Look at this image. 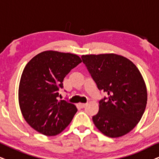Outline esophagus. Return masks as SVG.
I'll use <instances>...</instances> for the list:
<instances>
[{"mask_svg":"<svg viewBox=\"0 0 159 159\" xmlns=\"http://www.w3.org/2000/svg\"><path fill=\"white\" fill-rule=\"evenodd\" d=\"M86 105H87L86 103H79V106H81V108H84Z\"/></svg>","mask_w":159,"mask_h":159,"instance_id":"obj_1","label":"esophagus"}]
</instances>
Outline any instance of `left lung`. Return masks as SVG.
Listing matches in <instances>:
<instances>
[{
    "instance_id": "left-lung-1",
    "label": "left lung",
    "mask_w": 159,
    "mask_h": 159,
    "mask_svg": "<svg viewBox=\"0 0 159 159\" xmlns=\"http://www.w3.org/2000/svg\"><path fill=\"white\" fill-rule=\"evenodd\" d=\"M82 61L100 90L108 94L92 116L96 128L106 136L129 133L140 121L148 101L145 82L130 60L115 53L81 56Z\"/></svg>"
}]
</instances>
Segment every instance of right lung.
<instances>
[{"instance_id": "obj_1", "label": "right lung", "mask_w": 159, "mask_h": 159, "mask_svg": "<svg viewBox=\"0 0 159 159\" xmlns=\"http://www.w3.org/2000/svg\"><path fill=\"white\" fill-rule=\"evenodd\" d=\"M82 61L75 54L46 51L36 55L24 68L18 89L21 113L32 128L53 136L69 125L77 108L59 100L60 87L70 70Z\"/></svg>"}]
</instances>
